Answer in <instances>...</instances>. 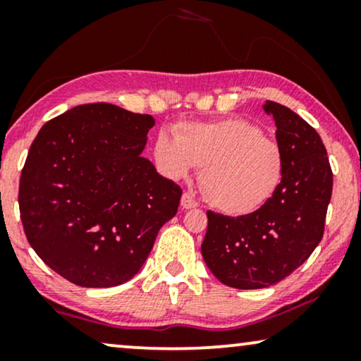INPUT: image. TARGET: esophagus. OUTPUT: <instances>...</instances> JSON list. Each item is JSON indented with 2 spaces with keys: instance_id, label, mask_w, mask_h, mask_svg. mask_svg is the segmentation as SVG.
<instances>
[{
  "instance_id": "obj_1",
  "label": "esophagus",
  "mask_w": 361,
  "mask_h": 361,
  "mask_svg": "<svg viewBox=\"0 0 361 361\" xmlns=\"http://www.w3.org/2000/svg\"><path fill=\"white\" fill-rule=\"evenodd\" d=\"M180 207L184 210H189V209H195L197 207V202H195V199L194 197H192L190 194H182V197H180Z\"/></svg>"
}]
</instances>
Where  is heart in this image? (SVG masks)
I'll return each mask as SVG.
<instances>
[{"mask_svg":"<svg viewBox=\"0 0 361 361\" xmlns=\"http://www.w3.org/2000/svg\"><path fill=\"white\" fill-rule=\"evenodd\" d=\"M157 171L171 180L189 177L202 166L200 184L216 209L245 215L268 202L283 180L281 146L241 118L182 123L161 130L152 142Z\"/></svg>","mask_w":361,"mask_h":361,"instance_id":"heart-1","label":"heart"}]
</instances>
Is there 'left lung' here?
<instances>
[{
    "label": "left lung",
    "mask_w": 361,
    "mask_h": 361,
    "mask_svg": "<svg viewBox=\"0 0 361 361\" xmlns=\"http://www.w3.org/2000/svg\"><path fill=\"white\" fill-rule=\"evenodd\" d=\"M263 110L273 116L283 149V180L253 214L207 212L200 248L212 274L235 289L269 288L298 269L322 240L332 197V169L317 131L276 102L268 100Z\"/></svg>",
    "instance_id": "1"
}]
</instances>
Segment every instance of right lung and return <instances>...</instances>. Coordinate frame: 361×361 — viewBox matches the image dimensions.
Wrapping results in <instances>:
<instances>
[{
	"label": "right lung",
	"mask_w": 361,
	"mask_h": 361,
	"mask_svg": "<svg viewBox=\"0 0 361 361\" xmlns=\"http://www.w3.org/2000/svg\"><path fill=\"white\" fill-rule=\"evenodd\" d=\"M152 126L151 115L88 103L47 121L32 141L19 180L24 233L71 283L130 281L177 214L180 187L142 157Z\"/></svg>",
	"instance_id": "1"
}]
</instances>
